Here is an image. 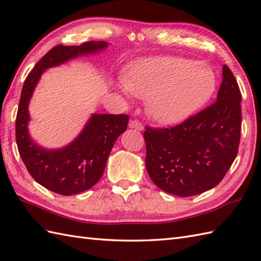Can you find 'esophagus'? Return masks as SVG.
<instances>
[{"label": "esophagus", "mask_w": 261, "mask_h": 261, "mask_svg": "<svg viewBox=\"0 0 261 261\" xmlns=\"http://www.w3.org/2000/svg\"><path fill=\"white\" fill-rule=\"evenodd\" d=\"M129 126H130V128H132V129H136V130H139V131L143 130L142 123L140 122V121H138V120H132L131 122L129 123Z\"/></svg>", "instance_id": "1"}]
</instances>
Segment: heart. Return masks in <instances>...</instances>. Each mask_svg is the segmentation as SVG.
I'll return each instance as SVG.
<instances>
[{"instance_id":"1","label":"heart","mask_w":261,"mask_h":261,"mask_svg":"<svg viewBox=\"0 0 261 261\" xmlns=\"http://www.w3.org/2000/svg\"><path fill=\"white\" fill-rule=\"evenodd\" d=\"M123 89L149 99L148 110L158 122L174 124L208 102L215 92L216 76L192 60L160 57L133 66Z\"/></svg>"}]
</instances>
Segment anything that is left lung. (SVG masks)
Masks as SVG:
<instances>
[{
	"mask_svg": "<svg viewBox=\"0 0 261 261\" xmlns=\"http://www.w3.org/2000/svg\"><path fill=\"white\" fill-rule=\"evenodd\" d=\"M241 93L225 64L217 101L170 128L145 126V168L156 187L179 197L213 189L238 153Z\"/></svg>",
	"mask_w": 261,
	"mask_h": 261,
	"instance_id": "left-lung-1",
	"label": "left lung"
}]
</instances>
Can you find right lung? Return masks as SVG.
I'll list each match as a JSON object with an SVG mask.
<instances>
[{
    "label": "right lung",
    "instance_id": "right-lung-1",
    "mask_svg": "<svg viewBox=\"0 0 261 261\" xmlns=\"http://www.w3.org/2000/svg\"><path fill=\"white\" fill-rule=\"evenodd\" d=\"M108 46L105 41L81 45H57L35 64L24 81L15 121V138L22 161L32 178L62 196L92 188L105 171L108 156L121 133L126 130V114H93L74 141L62 149L46 150L29 136V102L43 72L76 57L95 53Z\"/></svg>",
    "mask_w": 261,
    "mask_h": 261
}]
</instances>
